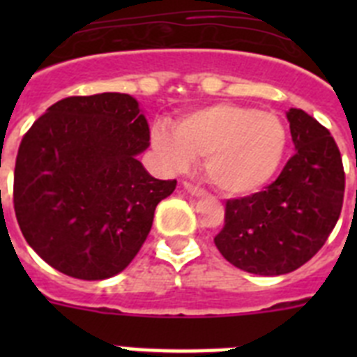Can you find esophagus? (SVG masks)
<instances>
[{
    "instance_id": "34e87169",
    "label": "esophagus",
    "mask_w": 357,
    "mask_h": 357,
    "mask_svg": "<svg viewBox=\"0 0 357 357\" xmlns=\"http://www.w3.org/2000/svg\"><path fill=\"white\" fill-rule=\"evenodd\" d=\"M182 185H184L185 191H188L189 195H193V197H204V195H206V191H204V189L198 188V185H195V184H191V182H184Z\"/></svg>"
}]
</instances>
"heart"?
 Instances as JSON below:
<instances>
[{
	"instance_id": "b5f03b06",
	"label": "heart",
	"mask_w": 357,
	"mask_h": 357,
	"mask_svg": "<svg viewBox=\"0 0 357 357\" xmlns=\"http://www.w3.org/2000/svg\"><path fill=\"white\" fill-rule=\"evenodd\" d=\"M288 130L279 116L236 103H218L182 116L173 134L153 132V148L169 169L206 159L211 184L229 197H247L272 181L284 159Z\"/></svg>"
}]
</instances>
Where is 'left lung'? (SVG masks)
Listing matches in <instances>:
<instances>
[{"instance_id": "obj_1", "label": "left lung", "mask_w": 357, "mask_h": 357, "mask_svg": "<svg viewBox=\"0 0 357 357\" xmlns=\"http://www.w3.org/2000/svg\"><path fill=\"white\" fill-rule=\"evenodd\" d=\"M295 153L270 185L230 198L214 238L220 254L255 275H284L307 263L338 222L345 172L338 144L302 109H289Z\"/></svg>"}]
</instances>
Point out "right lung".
I'll return each instance as SVG.
<instances>
[{
    "label": "right lung",
    "instance_id": "add662e5",
    "mask_svg": "<svg viewBox=\"0 0 357 357\" xmlns=\"http://www.w3.org/2000/svg\"><path fill=\"white\" fill-rule=\"evenodd\" d=\"M150 128L130 94L69 96L24 134L14 169V211L40 259L69 277L123 272L150 234L176 181L153 178L137 160Z\"/></svg>",
    "mask_w": 357,
    "mask_h": 357
}]
</instances>
